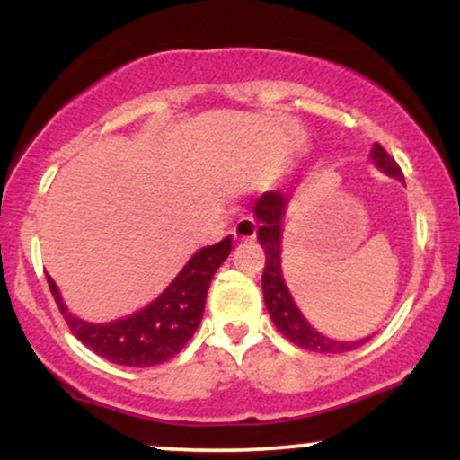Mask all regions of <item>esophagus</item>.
<instances>
[{
  "instance_id": "obj_1",
  "label": "esophagus",
  "mask_w": 460,
  "mask_h": 460,
  "mask_svg": "<svg viewBox=\"0 0 460 460\" xmlns=\"http://www.w3.org/2000/svg\"><path fill=\"white\" fill-rule=\"evenodd\" d=\"M234 237L240 242H251L257 237V223L252 218H240L234 226Z\"/></svg>"
}]
</instances>
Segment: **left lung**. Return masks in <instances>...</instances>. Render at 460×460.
<instances>
[{
  "instance_id": "8db88e82",
  "label": "left lung",
  "mask_w": 460,
  "mask_h": 460,
  "mask_svg": "<svg viewBox=\"0 0 460 460\" xmlns=\"http://www.w3.org/2000/svg\"><path fill=\"white\" fill-rule=\"evenodd\" d=\"M372 160L381 171L387 172L389 177L400 179L404 181L402 168L398 166V162L383 149L381 145H374L372 149ZM285 208H288V199L281 192H263L260 200L255 203V216L260 229H257V240L266 252V266H263L261 274V288H263V300H266V309L270 314L279 331L288 337L292 344L309 352H324V355H337V352H348L355 350L361 344H366L369 340H358V341H337L331 337H324L318 332L314 326L305 320V315L300 314L296 303H294L292 294H289L288 285L283 281L281 272V226H283V216Z\"/></svg>"
}]
</instances>
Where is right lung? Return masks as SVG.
Segmentation results:
<instances>
[{"label": "right lung", "mask_w": 460, "mask_h": 460, "mask_svg": "<svg viewBox=\"0 0 460 460\" xmlns=\"http://www.w3.org/2000/svg\"><path fill=\"white\" fill-rule=\"evenodd\" d=\"M231 244L234 240L229 235L218 244L200 248L149 307L108 324H93L68 314L49 274L47 283L68 329L84 346L119 366L151 367L179 355L199 329L209 283L229 257Z\"/></svg>", "instance_id": "obj_1"}]
</instances>
